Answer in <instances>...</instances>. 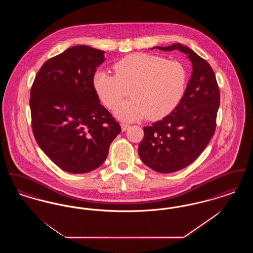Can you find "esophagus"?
Instances as JSON below:
<instances>
[{"label":"esophagus","instance_id":"34e87169","mask_svg":"<svg viewBox=\"0 0 253 253\" xmlns=\"http://www.w3.org/2000/svg\"><path fill=\"white\" fill-rule=\"evenodd\" d=\"M121 126L122 131H126V130L129 128V124H128V123H125V122H122L121 124Z\"/></svg>","mask_w":253,"mask_h":253}]
</instances>
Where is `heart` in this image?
Listing matches in <instances>:
<instances>
[{
  "label": "heart",
  "mask_w": 253,
  "mask_h": 253,
  "mask_svg": "<svg viewBox=\"0 0 253 253\" xmlns=\"http://www.w3.org/2000/svg\"><path fill=\"white\" fill-rule=\"evenodd\" d=\"M114 71L115 75L97 71L93 88L109 109L116 108L130 90L132 98L115 111L122 121L163 119L177 107L186 90L187 70L177 60L133 53L116 62Z\"/></svg>",
  "instance_id": "heart-1"
}]
</instances>
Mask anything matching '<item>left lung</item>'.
Returning a JSON list of instances; mask_svg holds the SVG:
<instances>
[{"label": "left lung", "instance_id": "1", "mask_svg": "<svg viewBox=\"0 0 253 253\" xmlns=\"http://www.w3.org/2000/svg\"><path fill=\"white\" fill-rule=\"evenodd\" d=\"M157 48L178 49L193 64L179 104L162 121L143 128L144 137L138 146V155L146 166L169 173L189 166L209 144L216 128L220 92L211 66L192 49L180 43Z\"/></svg>", "mask_w": 253, "mask_h": 253}]
</instances>
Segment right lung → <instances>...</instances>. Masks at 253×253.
<instances>
[{
	"mask_svg": "<svg viewBox=\"0 0 253 253\" xmlns=\"http://www.w3.org/2000/svg\"><path fill=\"white\" fill-rule=\"evenodd\" d=\"M104 60L102 50L73 46L46 60L31 86L29 105L37 143L67 172L98 168L121 132L93 88L96 67Z\"/></svg>",
	"mask_w": 253,
	"mask_h": 253,
	"instance_id": "right-lung-1",
	"label": "right lung"
}]
</instances>
